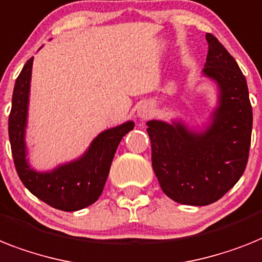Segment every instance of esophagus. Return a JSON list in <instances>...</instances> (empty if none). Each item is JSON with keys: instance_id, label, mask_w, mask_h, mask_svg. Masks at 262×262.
I'll return each instance as SVG.
<instances>
[{"instance_id": "esophagus-1", "label": "esophagus", "mask_w": 262, "mask_h": 262, "mask_svg": "<svg viewBox=\"0 0 262 262\" xmlns=\"http://www.w3.org/2000/svg\"><path fill=\"white\" fill-rule=\"evenodd\" d=\"M138 114H139L140 118H147V116L150 115V110L147 108V105H143V107H140V110Z\"/></svg>"}]
</instances>
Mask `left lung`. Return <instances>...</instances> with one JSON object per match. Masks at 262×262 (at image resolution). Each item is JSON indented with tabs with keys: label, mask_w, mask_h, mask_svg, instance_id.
<instances>
[{
	"label": "left lung",
	"mask_w": 262,
	"mask_h": 262,
	"mask_svg": "<svg viewBox=\"0 0 262 262\" xmlns=\"http://www.w3.org/2000/svg\"><path fill=\"white\" fill-rule=\"evenodd\" d=\"M204 73L220 87L211 126L191 133L181 123L147 122L151 161L163 193L175 202L210 205L244 174L249 158L253 112L245 76L224 45L206 33Z\"/></svg>",
	"instance_id": "1"
}]
</instances>
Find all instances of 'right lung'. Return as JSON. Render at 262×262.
I'll return each instance as SVG.
<instances>
[{
  "instance_id": "right-lung-1",
  "label": "right lung",
  "mask_w": 262,
  "mask_h": 262,
  "mask_svg": "<svg viewBox=\"0 0 262 262\" xmlns=\"http://www.w3.org/2000/svg\"><path fill=\"white\" fill-rule=\"evenodd\" d=\"M32 64L33 57L28 60L17 77L9 115V139L17 174L30 193L49 206L62 211L80 210L94 204L103 193L116 148L123 136L134 129V123L127 122L101 133L77 161L51 172L34 171L25 159L24 140Z\"/></svg>"
}]
</instances>
